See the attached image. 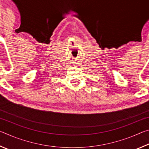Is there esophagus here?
<instances>
[{"mask_svg": "<svg viewBox=\"0 0 149 149\" xmlns=\"http://www.w3.org/2000/svg\"><path fill=\"white\" fill-rule=\"evenodd\" d=\"M75 64H79V63H75ZM77 64H76V65H76V66H77V65H78Z\"/></svg>", "mask_w": 149, "mask_h": 149, "instance_id": "esophagus-1", "label": "esophagus"}]
</instances>
